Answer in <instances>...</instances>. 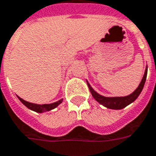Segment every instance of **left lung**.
<instances>
[{"mask_svg": "<svg viewBox=\"0 0 156 156\" xmlns=\"http://www.w3.org/2000/svg\"><path fill=\"white\" fill-rule=\"evenodd\" d=\"M147 72H148V67L146 66L145 71H144V74L142 80L140 82V83L138 86V88L135 89L134 91L132 94H130L129 95L127 96H122V97H105L101 95L100 94H98L94 90V89L91 87V85L89 84V83L87 81L88 86H89V89L91 92L92 96L94 97V99L99 102L100 104L104 105L105 107L109 109H112V110H121V109L126 107L127 105H130L133 103V101L139 97V95L141 93L143 88L144 86L145 81H146V77H147Z\"/></svg>", "mask_w": 156, "mask_h": 156, "instance_id": "obj_1", "label": "left lung"}]
</instances>
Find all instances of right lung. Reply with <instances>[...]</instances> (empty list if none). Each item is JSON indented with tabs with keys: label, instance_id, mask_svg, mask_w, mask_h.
I'll list each match as a JSON object with an SVG mask.
<instances>
[{
	"label": "right lung",
	"instance_id": "1",
	"mask_svg": "<svg viewBox=\"0 0 156 156\" xmlns=\"http://www.w3.org/2000/svg\"><path fill=\"white\" fill-rule=\"evenodd\" d=\"M17 98L19 99V101H21L23 104L26 107H28L30 110H32L34 112H36L38 113H43V112H49V111H51L53 109H55V107H57L62 102L63 99H61L58 101H55L54 103L51 104H34V103H31V102H28V101L23 100L22 98L19 96H17Z\"/></svg>",
	"mask_w": 156,
	"mask_h": 156
}]
</instances>
